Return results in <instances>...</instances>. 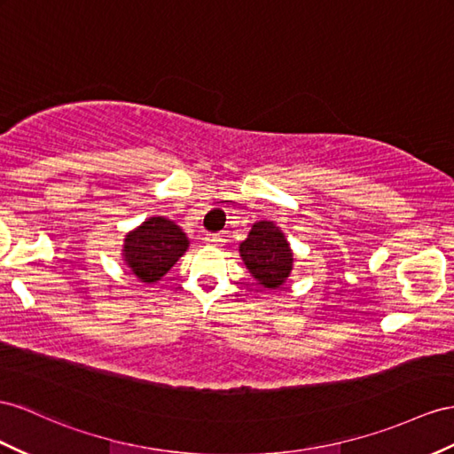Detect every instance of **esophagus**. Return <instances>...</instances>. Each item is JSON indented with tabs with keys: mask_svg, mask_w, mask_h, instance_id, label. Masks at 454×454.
<instances>
[{
	"mask_svg": "<svg viewBox=\"0 0 454 454\" xmlns=\"http://www.w3.org/2000/svg\"><path fill=\"white\" fill-rule=\"evenodd\" d=\"M205 243H207V246H211V247H218V246H223L224 239L220 238L218 234H207Z\"/></svg>",
	"mask_w": 454,
	"mask_h": 454,
	"instance_id": "1",
	"label": "esophagus"
}]
</instances>
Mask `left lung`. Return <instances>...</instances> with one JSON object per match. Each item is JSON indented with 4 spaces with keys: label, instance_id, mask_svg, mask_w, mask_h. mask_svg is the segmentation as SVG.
I'll return each instance as SVG.
<instances>
[{
    "label": "left lung",
    "instance_id": "left-lung-1",
    "mask_svg": "<svg viewBox=\"0 0 454 454\" xmlns=\"http://www.w3.org/2000/svg\"><path fill=\"white\" fill-rule=\"evenodd\" d=\"M239 257L259 286L278 289L294 270V249L270 220H259L239 243Z\"/></svg>",
    "mask_w": 454,
    "mask_h": 454
}]
</instances>
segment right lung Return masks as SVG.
I'll return each mask as SVG.
<instances>
[{
  "mask_svg": "<svg viewBox=\"0 0 454 454\" xmlns=\"http://www.w3.org/2000/svg\"><path fill=\"white\" fill-rule=\"evenodd\" d=\"M185 231L165 216H151L124 236L122 261L142 284H157L188 251Z\"/></svg>",
  "mask_w": 454,
  "mask_h": 454,
  "instance_id": "1",
  "label": "right lung"
}]
</instances>
